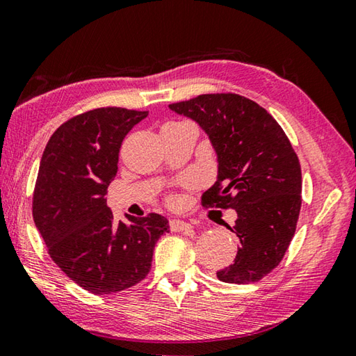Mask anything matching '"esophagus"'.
Here are the masks:
<instances>
[{
    "label": "esophagus",
    "instance_id": "34e87169",
    "mask_svg": "<svg viewBox=\"0 0 356 356\" xmlns=\"http://www.w3.org/2000/svg\"><path fill=\"white\" fill-rule=\"evenodd\" d=\"M170 227L172 232H190L193 230V225L190 222H185L182 219H171Z\"/></svg>",
    "mask_w": 356,
    "mask_h": 356
}]
</instances>
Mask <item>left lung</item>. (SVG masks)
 I'll return each instance as SVG.
<instances>
[{"instance_id":"left-lung-1","label":"left lung","mask_w":356,"mask_h":356,"mask_svg":"<svg viewBox=\"0 0 356 356\" xmlns=\"http://www.w3.org/2000/svg\"><path fill=\"white\" fill-rule=\"evenodd\" d=\"M170 108L197 122L215 149L218 176L204 205L236 211L227 229L240 248L216 277L236 285L261 280L282 261L299 218L302 172L293 146L273 116L240 95H199Z\"/></svg>"}]
</instances>
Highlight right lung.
I'll use <instances>...</instances> for the list:
<instances>
[{
  "mask_svg": "<svg viewBox=\"0 0 356 356\" xmlns=\"http://www.w3.org/2000/svg\"><path fill=\"white\" fill-rule=\"evenodd\" d=\"M147 112L102 107L77 115L51 135L38 168L32 216L53 261L93 294H112L147 275L159 238L170 232L157 213L116 222L107 186L118 171L129 131Z\"/></svg>",
  "mask_w": 356,
  "mask_h": 356,
  "instance_id": "right-lung-1",
  "label": "right lung"
}]
</instances>
